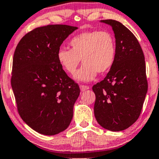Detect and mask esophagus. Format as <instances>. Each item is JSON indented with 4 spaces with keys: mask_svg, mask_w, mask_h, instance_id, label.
I'll return each mask as SVG.
<instances>
[{
    "mask_svg": "<svg viewBox=\"0 0 159 159\" xmlns=\"http://www.w3.org/2000/svg\"><path fill=\"white\" fill-rule=\"evenodd\" d=\"M89 88H89L88 86H87V85H82V84L80 85V89H81V91H85V90H88Z\"/></svg>",
    "mask_w": 159,
    "mask_h": 159,
    "instance_id": "obj_1",
    "label": "esophagus"
}]
</instances>
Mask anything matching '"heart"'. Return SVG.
<instances>
[{
    "mask_svg": "<svg viewBox=\"0 0 159 159\" xmlns=\"http://www.w3.org/2000/svg\"><path fill=\"white\" fill-rule=\"evenodd\" d=\"M71 49L61 48L57 59L66 72L74 75L81 60L84 65L75 76L80 81H93L97 73L110 70L116 57V40L106 31L83 32L71 38Z\"/></svg>",
    "mask_w": 159,
    "mask_h": 159,
    "instance_id": "obj_1",
    "label": "heart"
}]
</instances>
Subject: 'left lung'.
Masks as SVG:
<instances>
[{
    "mask_svg": "<svg viewBox=\"0 0 159 159\" xmlns=\"http://www.w3.org/2000/svg\"><path fill=\"white\" fill-rule=\"evenodd\" d=\"M112 27L116 57L106 77L93 86L94 116L111 131L128 128L138 119L148 90L143 52L133 33L121 22L101 20Z\"/></svg>",
    "mask_w": 159,
    "mask_h": 159,
    "instance_id": "obj_1",
    "label": "left lung"
}]
</instances>
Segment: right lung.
<instances>
[{
  "label": "right lung",
  "instance_id": "add662e5",
  "mask_svg": "<svg viewBox=\"0 0 159 159\" xmlns=\"http://www.w3.org/2000/svg\"><path fill=\"white\" fill-rule=\"evenodd\" d=\"M78 28L48 25L25 34L16 48L11 86L22 119L43 135L65 130L80 94L57 59L62 42Z\"/></svg>",
  "mask_w": 159,
  "mask_h": 159
}]
</instances>
